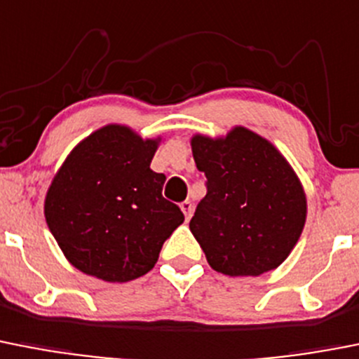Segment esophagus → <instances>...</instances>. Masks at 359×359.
Listing matches in <instances>:
<instances>
[{
    "label": "esophagus",
    "mask_w": 359,
    "mask_h": 359,
    "mask_svg": "<svg viewBox=\"0 0 359 359\" xmlns=\"http://www.w3.org/2000/svg\"><path fill=\"white\" fill-rule=\"evenodd\" d=\"M180 208H182L183 215H185V219H187V220H189L190 217H192V210H194L192 203H190V201H183L182 205H180Z\"/></svg>",
    "instance_id": "obj_1"
}]
</instances>
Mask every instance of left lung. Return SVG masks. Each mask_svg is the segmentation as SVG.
<instances>
[{
	"label": "left lung",
	"mask_w": 359,
	"mask_h": 359,
	"mask_svg": "<svg viewBox=\"0 0 359 359\" xmlns=\"http://www.w3.org/2000/svg\"><path fill=\"white\" fill-rule=\"evenodd\" d=\"M208 194L190 231L220 274L259 276L281 265L301 238L308 215L304 187L281 151L245 126L190 139Z\"/></svg>",
	"instance_id": "obj_1"
}]
</instances>
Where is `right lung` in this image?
Returning a JSON list of instances; mask_svg holds the SVG:
<instances>
[{"mask_svg":"<svg viewBox=\"0 0 359 359\" xmlns=\"http://www.w3.org/2000/svg\"><path fill=\"white\" fill-rule=\"evenodd\" d=\"M162 137L104 124L72 147L46 192L44 217L67 262L87 276L126 283L147 274L185 217L151 169Z\"/></svg>","mask_w":359,"mask_h":359,"instance_id":"obj_1","label":"right lung"}]
</instances>
